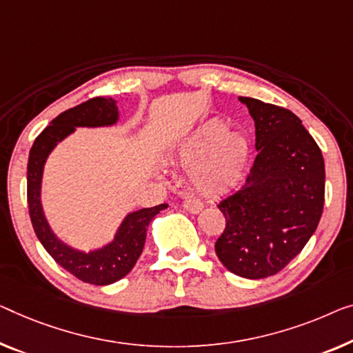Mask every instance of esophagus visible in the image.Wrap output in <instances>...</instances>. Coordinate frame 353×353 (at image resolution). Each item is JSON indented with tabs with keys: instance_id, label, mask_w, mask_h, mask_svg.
<instances>
[{
	"instance_id": "esophagus-1",
	"label": "esophagus",
	"mask_w": 353,
	"mask_h": 353,
	"mask_svg": "<svg viewBox=\"0 0 353 353\" xmlns=\"http://www.w3.org/2000/svg\"><path fill=\"white\" fill-rule=\"evenodd\" d=\"M182 206H183V209H187L188 212H192V214H198L199 210L204 208L203 203L193 196H185V199L182 201Z\"/></svg>"
}]
</instances>
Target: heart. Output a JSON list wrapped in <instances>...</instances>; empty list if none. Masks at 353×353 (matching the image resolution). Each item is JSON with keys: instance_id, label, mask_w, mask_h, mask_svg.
I'll list each match as a JSON object with an SVG mask.
<instances>
[{"instance_id": "heart-1", "label": "heart", "mask_w": 353, "mask_h": 353, "mask_svg": "<svg viewBox=\"0 0 353 353\" xmlns=\"http://www.w3.org/2000/svg\"><path fill=\"white\" fill-rule=\"evenodd\" d=\"M174 157L188 168L196 190L217 194L234 188L244 177L249 143L238 131L227 130L222 120L210 119L177 144Z\"/></svg>"}]
</instances>
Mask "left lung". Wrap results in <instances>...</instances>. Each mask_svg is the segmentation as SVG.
I'll return each mask as SVG.
<instances>
[{
  "label": "left lung",
  "instance_id": "left-lung-1",
  "mask_svg": "<svg viewBox=\"0 0 353 353\" xmlns=\"http://www.w3.org/2000/svg\"><path fill=\"white\" fill-rule=\"evenodd\" d=\"M255 122L245 183L217 204L227 220L215 254L236 276L277 274L311 239L325 203L322 150L292 110L239 97Z\"/></svg>",
  "mask_w": 353,
  "mask_h": 353
}]
</instances>
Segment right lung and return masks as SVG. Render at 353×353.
<instances>
[{
	"label": "right lung",
	"mask_w": 353,
	"mask_h": 353,
	"mask_svg": "<svg viewBox=\"0 0 353 353\" xmlns=\"http://www.w3.org/2000/svg\"><path fill=\"white\" fill-rule=\"evenodd\" d=\"M119 119V109L112 98L97 97L61 112L52 120L50 125L34 139L30 150L26 166V198H28L30 219L34 233L61 268L76 276L79 281L93 285H109L120 281L133 270L136 261L143 254L147 227L160 210L168 204L139 209L125 217L114 241L103 249L93 252H79L63 244L47 223L41 206V179L44 163L52 149L71 134L76 126H108Z\"/></svg>",
	"instance_id": "obj_1"
}]
</instances>
